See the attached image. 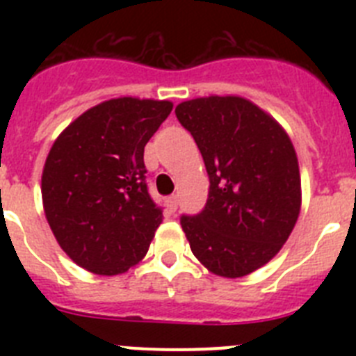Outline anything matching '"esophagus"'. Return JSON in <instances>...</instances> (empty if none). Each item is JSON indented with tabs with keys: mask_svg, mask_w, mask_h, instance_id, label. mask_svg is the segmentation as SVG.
<instances>
[{
	"mask_svg": "<svg viewBox=\"0 0 356 356\" xmlns=\"http://www.w3.org/2000/svg\"><path fill=\"white\" fill-rule=\"evenodd\" d=\"M168 209L171 210V212H176V209H178V196H176V194L168 197Z\"/></svg>",
	"mask_w": 356,
	"mask_h": 356,
	"instance_id": "34e87169",
	"label": "esophagus"
}]
</instances>
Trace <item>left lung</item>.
Returning <instances> with one entry per match:
<instances>
[{
	"label": "left lung",
	"mask_w": 356,
	"mask_h": 356,
	"mask_svg": "<svg viewBox=\"0 0 356 356\" xmlns=\"http://www.w3.org/2000/svg\"><path fill=\"white\" fill-rule=\"evenodd\" d=\"M175 114L196 140L210 180L203 210L180 217L191 250L216 275H250L282 250L298 221L294 146L271 115L244 97H197Z\"/></svg>",
	"instance_id": "8db88e82"
}]
</instances>
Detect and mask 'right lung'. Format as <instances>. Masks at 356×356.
Instances as JSON below:
<instances>
[{
  "instance_id": "1",
  "label": "right lung",
  "mask_w": 356,
  "mask_h": 356,
  "mask_svg": "<svg viewBox=\"0 0 356 356\" xmlns=\"http://www.w3.org/2000/svg\"><path fill=\"white\" fill-rule=\"evenodd\" d=\"M172 103L119 97L92 106L60 134L42 172L44 212L62 250L96 275L139 262L162 222L147 191L144 146Z\"/></svg>"
}]
</instances>
